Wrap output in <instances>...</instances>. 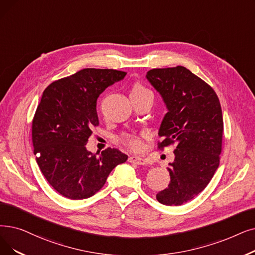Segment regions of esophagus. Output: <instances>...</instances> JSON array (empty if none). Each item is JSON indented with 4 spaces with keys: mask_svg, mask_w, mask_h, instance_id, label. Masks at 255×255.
Instances as JSON below:
<instances>
[{
    "mask_svg": "<svg viewBox=\"0 0 255 255\" xmlns=\"http://www.w3.org/2000/svg\"><path fill=\"white\" fill-rule=\"evenodd\" d=\"M128 161L131 162V163L138 164V165H143V164H147V163H148L147 159L138 157V156H130V157L128 158Z\"/></svg>",
    "mask_w": 255,
    "mask_h": 255,
    "instance_id": "34e87169",
    "label": "esophagus"
}]
</instances>
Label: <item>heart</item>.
I'll return each mask as SVG.
<instances>
[{
    "instance_id": "1",
    "label": "heart",
    "mask_w": 255,
    "mask_h": 255,
    "mask_svg": "<svg viewBox=\"0 0 255 255\" xmlns=\"http://www.w3.org/2000/svg\"><path fill=\"white\" fill-rule=\"evenodd\" d=\"M146 93H151L148 88L142 86L141 84H135L131 90L130 96H137ZM119 141L123 143L124 146L133 151H139L142 149V136L134 133H122L119 136Z\"/></svg>"
}]
</instances>
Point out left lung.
I'll list each match as a JSON object with an SVG mask.
<instances>
[{
	"label": "left lung",
	"mask_w": 255,
	"mask_h": 255,
	"mask_svg": "<svg viewBox=\"0 0 255 255\" xmlns=\"http://www.w3.org/2000/svg\"><path fill=\"white\" fill-rule=\"evenodd\" d=\"M146 77L168 108L158 149L175 145L170 184L156 199L164 205H181L205 189L219 167L222 109L213 87L184 66L153 69Z\"/></svg>",
	"instance_id": "left-lung-1"
}]
</instances>
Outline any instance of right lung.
I'll use <instances>...</instances> for the list:
<instances>
[{
  "mask_svg": "<svg viewBox=\"0 0 255 255\" xmlns=\"http://www.w3.org/2000/svg\"><path fill=\"white\" fill-rule=\"evenodd\" d=\"M126 72L83 69L52 82L32 120V142L38 167L53 189L80 200L100 191L108 175L128 156L107 148L97 156L85 145L99 126L97 100Z\"/></svg>",
  "mask_w": 255,
  "mask_h": 255,
  "instance_id": "obj_1",
  "label": "right lung"
}]
</instances>
